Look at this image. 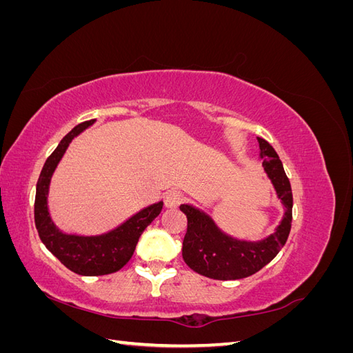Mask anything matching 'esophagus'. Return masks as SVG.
Instances as JSON below:
<instances>
[{"label":"esophagus","instance_id":"34e87169","mask_svg":"<svg viewBox=\"0 0 353 353\" xmlns=\"http://www.w3.org/2000/svg\"><path fill=\"white\" fill-rule=\"evenodd\" d=\"M163 200H165V208L175 209V208H178L181 205V203H183L184 197H183V194L179 193V191L170 190V191H168V193L165 194Z\"/></svg>","mask_w":353,"mask_h":353}]
</instances>
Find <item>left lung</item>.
<instances>
[{
	"mask_svg": "<svg viewBox=\"0 0 353 353\" xmlns=\"http://www.w3.org/2000/svg\"><path fill=\"white\" fill-rule=\"evenodd\" d=\"M263 169L272 181L276 196L285 208L283 221L275 232L261 241H244L223 234L213 219L190 205L179 210L187 216L183 241L184 262L194 272L213 280H240L250 276L270 263L287 241L292 228L293 194L281 160L272 145L258 138Z\"/></svg>",
	"mask_w": 353,
	"mask_h": 353,
	"instance_id": "1",
	"label": "left lung"
}]
</instances>
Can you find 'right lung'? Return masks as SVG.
I'll return each instance as SVG.
<instances>
[{"instance_id": "right-lung-1", "label": "right lung", "mask_w": 353, "mask_h": 353, "mask_svg": "<svg viewBox=\"0 0 353 353\" xmlns=\"http://www.w3.org/2000/svg\"><path fill=\"white\" fill-rule=\"evenodd\" d=\"M95 122V119L82 122L63 138L54 152L46 160L37 183L35 194V225L41 241L68 270L79 275H105L119 271L132 258L135 245L143 231L150 225L153 219L163 208V201L148 206L117 228L101 234V236H74L61 232L50 218L48 212V188L52 174L65 154L66 148L74 137L79 135Z\"/></svg>"}]
</instances>
